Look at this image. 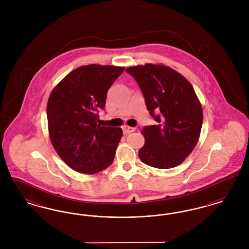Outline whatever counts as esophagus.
<instances>
[{
  "label": "esophagus",
  "mask_w": 249,
  "mask_h": 249,
  "mask_svg": "<svg viewBox=\"0 0 249 249\" xmlns=\"http://www.w3.org/2000/svg\"><path fill=\"white\" fill-rule=\"evenodd\" d=\"M122 130H123V133H124V134H129L130 132L134 131L135 129H134V128H131V127L128 126V125H124V126L122 127Z\"/></svg>",
  "instance_id": "1"
}]
</instances>
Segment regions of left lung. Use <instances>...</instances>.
Listing matches in <instances>:
<instances>
[{
    "label": "left lung",
    "mask_w": 249,
    "mask_h": 249,
    "mask_svg": "<svg viewBox=\"0 0 249 249\" xmlns=\"http://www.w3.org/2000/svg\"><path fill=\"white\" fill-rule=\"evenodd\" d=\"M156 125L142 130L144 144L138 154L146 165L170 169L191 153L201 134L203 113L192 85L178 71L162 64L131 66Z\"/></svg>",
    "instance_id": "left-lung-1"
}]
</instances>
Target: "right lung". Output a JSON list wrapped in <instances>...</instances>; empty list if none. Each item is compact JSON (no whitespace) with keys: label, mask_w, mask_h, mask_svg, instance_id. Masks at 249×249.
I'll return each instance as SVG.
<instances>
[{"label":"right lung","mask_w":249,"mask_h":249,"mask_svg":"<svg viewBox=\"0 0 249 249\" xmlns=\"http://www.w3.org/2000/svg\"><path fill=\"white\" fill-rule=\"evenodd\" d=\"M125 67L89 64L69 72L48 98V133L60 159L72 170L93 175L111 165L121 128L97 124L107 91Z\"/></svg>","instance_id":"1"}]
</instances>
